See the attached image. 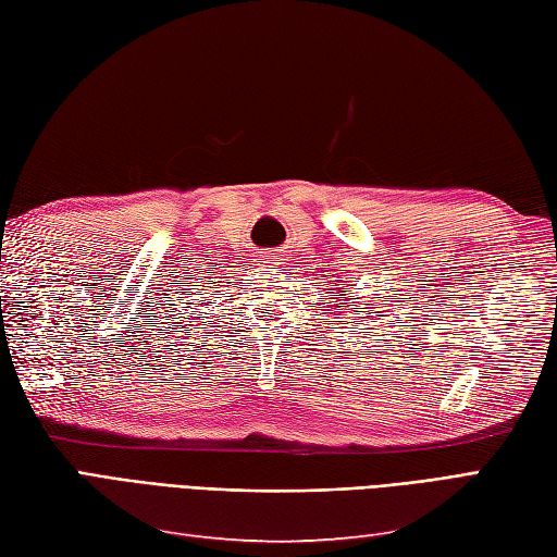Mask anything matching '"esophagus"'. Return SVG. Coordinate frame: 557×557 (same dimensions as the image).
<instances>
[{"mask_svg":"<svg viewBox=\"0 0 557 557\" xmlns=\"http://www.w3.org/2000/svg\"><path fill=\"white\" fill-rule=\"evenodd\" d=\"M264 260H267V264H276L278 257L274 252H264Z\"/></svg>","mask_w":557,"mask_h":557,"instance_id":"obj_1","label":"esophagus"}]
</instances>
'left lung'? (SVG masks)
Here are the masks:
<instances>
[{"mask_svg": "<svg viewBox=\"0 0 557 557\" xmlns=\"http://www.w3.org/2000/svg\"><path fill=\"white\" fill-rule=\"evenodd\" d=\"M347 293V290H345ZM349 300H355V297H349ZM343 305H349V302H343Z\"/></svg>", "mask_w": 557, "mask_h": 557, "instance_id": "obj_1", "label": "left lung"}]
</instances>
